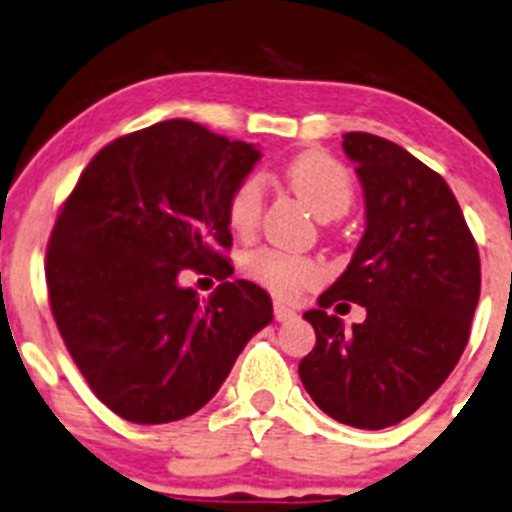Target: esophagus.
Segmentation results:
<instances>
[{
    "label": "esophagus",
    "instance_id": "1",
    "mask_svg": "<svg viewBox=\"0 0 512 512\" xmlns=\"http://www.w3.org/2000/svg\"><path fill=\"white\" fill-rule=\"evenodd\" d=\"M274 319L277 321H292V319H297V311L294 309H289V306H284V304H274Z\"/></svg>",
    "mask_w": 512,
    "mask_h": 512
}]
</instances>
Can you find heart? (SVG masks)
<instances>
[{
	"instance_id": "1",
	"label": "heart",
	"mask_w": 512,
	"mask_h": 512,
	"mask_svg": "<svg viewBox=\"0 0 512 512\" xmlns=\"http://www.w3.org/2000/svg\"><path fill=\"white\" fill-rule=\"evenodd\" d=\"M284 181L321 220L341 218L353 206L355 186L346 166L324 152H301L284 166ZM265 188L260 176H245L228 198V225L240 238H250L262 218ZM242 272L279 299H297L324 279V265L314 257L277 247H257L242 257Z\"/></svg>"
}]
</instances>
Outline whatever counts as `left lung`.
Here are the masks:
<instances>
[{
  "label": "left lung",
  "mask_w": 512,
  "mask_h": 512,
  "mask_svg": "<svg viewBox=\"0 0 512 512\" xmlns=\"http://www.w3.org/2000/svg\"><path fill=\"white\" fill-rule=\"evenodd\" d=\"M365 196V233L346 272L304 319L316 346L299 363L311 400L336 422L385 429L439 390L469 343L481 260L459 201L437 171L395 142L343 134ZM366 306L351 332L325 309Z\"/></svg>",
  "instance_id": "8db88e82"
}]
</instances>
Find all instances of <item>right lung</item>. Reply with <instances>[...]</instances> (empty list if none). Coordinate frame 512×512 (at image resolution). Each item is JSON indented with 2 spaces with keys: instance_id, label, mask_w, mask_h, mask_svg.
<instances>
[{
  "instance_id": "1",
  "label": "right lung",
  "mask_w": 512,
  "mask_h": 512,
  "mask_svg": "<svg viewBox=\"0 0 512 512\" xmlns=\"http://www.w3.org/2000/svg\"><path fill=\"white\" fill-rule=\"evenodd\" d=\"M255 144L191 120L125 134L95 154L63 203L46 250L53 319L90 390L134 424L198 412L272 299L228 282V198L260 161ZM224 279L203 302L178 274Z\"/></svg>"
}]
</instances>
